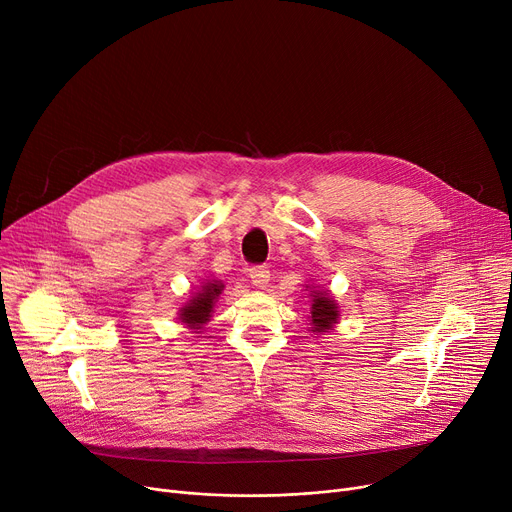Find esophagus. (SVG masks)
Returning a JSON list of instances; mask_svg holds the SVG:
<instances>
[{"label": "esophagus", "mask_w": 512, "mask_h": 512, "mask_svg": "<svg viewBox=\"0 0 512 512\" xmlns=\"http://www.w3.org/2000/svg\"><path fill=\"white\" fill-rule=\"evenodd\" d=\"M249 278L253 282V286L257 288H265L267 282H270V270L265 265H253L249 270Z\"/></svg>", "instance_id": "esophagus-1"}]
</instances>
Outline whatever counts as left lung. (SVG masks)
I'll list each match as a JSON object with an SVG mask.
<instances>
[{
  "instance_id": "obj_1",
  "label": "left lung",
  "mask_w": 512,
  "mask_h": 512,
  "mask_svg": "<svg viewBox=\"0 0 512 512\" xmlns=\"http://www.w3.org/2000/svg\"><path fill=\"white\" fill-rule=\"evenodd\" d=\"M311 332L324 334L338 324L340 309L334 299H330V292L326 290H311Z\"/></svg>"
}]
</instances>
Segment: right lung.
<instances>
[{"mask_svg":"<svg viewBox=\"0 0 512 512\" xmlns=\"http://www.w3.org/2000/svg\"><path fill=\"white\" fill-rule=\"evenodd\" d=\"M222 290H224V284L220 280H207L199 288V292H195L193 297L180 307V311H178L180 324L193 328V330H201L211 319L213 305L218 303Z\"/></svg>","mask_w":512,"mask_h":512,"instance_id":"add662e5","label":"right lung"}]
</instances>
